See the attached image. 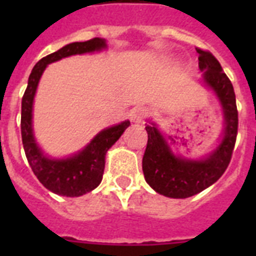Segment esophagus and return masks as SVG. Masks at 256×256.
Segmentation results:
<instances>
[{
  "mask_svg": "<svg viewBox=\"0 0 256 256\" xmlns=\"http://www.w3.org/2000/svg\"><path fill=\"white\" fill-rule=\"evenodd\" d=\"M132 122H136V124H140L146 120V116H148V110L144 106H136V108L132 110Z\"/></svg>",
  "mask_w": 256,
  "mask_h": 256,
  "instance_id": "esophagus-1",
  "label": "esophagus"
}]
</instances>
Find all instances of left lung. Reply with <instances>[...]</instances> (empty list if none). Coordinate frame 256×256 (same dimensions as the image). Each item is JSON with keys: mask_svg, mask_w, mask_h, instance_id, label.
Returning <instances> with one entry per match:
<instances>
[{"mask_svg": "<svg viewBox=\"0 0 256 256\" xmlns=\"http://www.w3.org/2000/svg\"><path fill=\"white\" fill-rule=\"evenodd\" d=\"M199 69L214 88L224 112L226 128L222 144L204 160H188L175 156L154 124H148V146L142 160L144 179L160 194L170 198H188L215 183L230 164L238 134V108L232 84L219 61L208 52L196 48Z\"/></svg>", "mask_w": 256, "mask_h": 256, "instance_id": "1", "label": "left lung"}]
</instances>
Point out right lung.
<instances>
[{
  "mask_svg": "<svg viewBox=\"0 0 256 256\" xmlns=\"http://www.w3.org/2000/svg\"><path fill=\"white\" fill-rule=\"evenodd\" d=\"M104 40L92 38L85 42H73L62 49L46 56L36 64L30 73L21 104V136L26 158L34 175L44 186L54 194L62 196H81L94 190L102 180L104 170V156L112 144H116L122 132L128 128L130 122L108 128L100 132L90 142L85 150L68 160H49L42 156L36 144L32 130V108L38 81L49 64L73 54L90 53L104 48Z\"/></svg>",
  "mask_w": 256,
  "mask_h": 256,
  "instance_id": "1",
  "label": "right lung"
}]
</instances>
